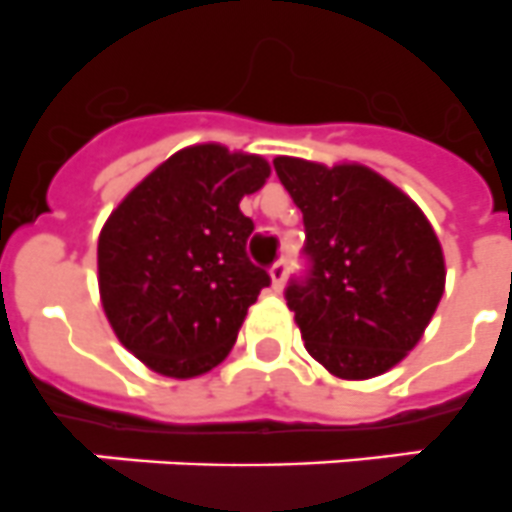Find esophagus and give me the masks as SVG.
Listing matches in <instances>:
<instances>
[{"instance_id":"obj_1","label":"esophagus","mask_w":512,"mask_h":512,"mask_svg":"<svg viewBox=\"0 0 512 512\" xmlns=\"http://www.w3.org/2000/svg\"><path fill=\"white\" fill-rule=\"evenodd\" d=\"M270 278H273V288L275 290H283L285 285V278H288V262H275L273 267H270Z\"/></svg>"}]
</instances>
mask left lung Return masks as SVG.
Returning a JSON list of instances; mask_svg holds the SVG:
<instances>
[{"instance_id": "1", "label": "left lung", "mask_w": 512, "mask_h": 512, "mask_svg": "<svg viewBox=\"0 0 512 512\" xmlns=\"http://www.w3.org/2000/svg\"><path fill=\"white\" fill-rule=\"evenodd\" d=\"M306 227L308 267L285 288L308 354L342 380L388 372L444 293V255L423 211L365 165L275 158Z\"/></svg>"}]
</instances>
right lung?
<instances>
[{
	"mask_svg": "<svg viewBox=\"0 0 512 512\" xmlns=\"http://www.w3.org/2000/svg\"><path fill=\"white\" fill-rule=\"evenodd\" d=\"M270 165L193 145L170 155L112 211L99 234V290L119 342L150 370L196 377L229 354L270 275L247 257L250 216Z\"/></svg>",
	"mask_w": 512,
	"mask_h": 512,
	"instance_id": "add662e5",
	"label": "right lung"
}]
</instances>
